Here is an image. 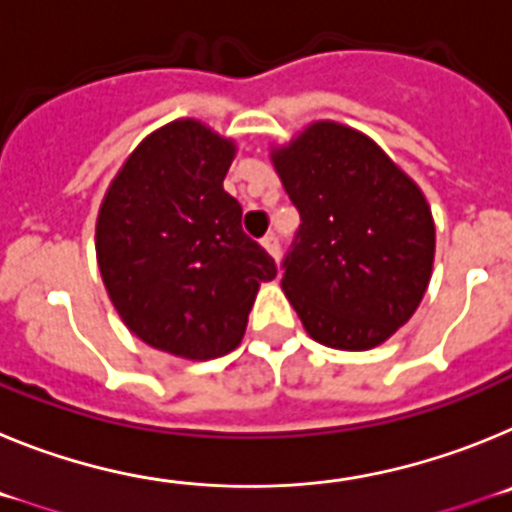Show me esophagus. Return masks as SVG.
Here are the masks:
<instances>
[{
    "instance_id": "esophagus-1",
    "label": "esophagus",
    "mask_w": 512,
    "mask_h": 512,
    "mask_svg": "<svg viewBox=\"0 0 512 512\" xmlns=\"http://www.w3.org/2000/svg\"><path fill=\"white\" fill-rule=\"evenodd\" d=\"M261 246L266 248V251L274 256V259H279V238L274 233H266L264 238H261Z\"/></svg>"
}]
</instances>
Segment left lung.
Segmentation results:
<instances>
[{
	"instance_id": "obj_1",
	"label": "left lung",
	"mask_w": 512,
	"mask_h": 512,
	"mask_svg": "<svg viewBox=\"0 0 512 512\" xmlns=\"http://www.w3.org/2000/svg\"><path fill=\"white\" fill-rule=\"evenodd\" d=\"M300 230L282 289L307 336L366 351L413 318L433 271L436 225L425 194L369 135L310 122L271 148Z\"/></svg>"
}]
</instances>
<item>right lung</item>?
Masks as SVG:
<instances>
[{
    "instance_id": "right-lung-1",
    "label": "right lung",
    "mask_w": 512,
    "mask_h": 512,
    "mask_svg": "<svg viewBox=\"0 0 512 512\" xmlns=\"http://www.w3.org/2000/svg\"><path fill=\"white\" fill-rule=\"evenodd\" d=\"M235 143L182 117L140 140L99 205L97 264L130 333L187 361L230 354L277 264L223 189Z\"/></svg>"
}]
</instances>
